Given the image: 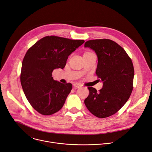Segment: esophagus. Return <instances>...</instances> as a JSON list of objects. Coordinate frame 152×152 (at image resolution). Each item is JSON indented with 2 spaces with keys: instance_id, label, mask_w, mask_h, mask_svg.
<instances>
[{
  "instance_id": "obj_1",
  "label": "esophagus",
  "mask_w": 152,
  "mask_h": 152,
  "mask_svg": "<svg viewBox=\"0 0 152 152\" xmlns=\"http://www.w3.org/2000/svg\"><path fill=\"white\" fill-rule=\"evenodd\" d=\"M73 86H74L75 87H77V88H79V87H81V85L78 84V83H74V84H73Z\"/></svg>"
}]
</instances>
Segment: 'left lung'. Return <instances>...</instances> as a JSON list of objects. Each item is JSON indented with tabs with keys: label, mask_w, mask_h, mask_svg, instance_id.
<instances>
[{
	"label": "left lung",
	"mask_w": 152,
	"mask_h": 152,
	"mask_svg": "<svg viewBox=\"0 0 152 152\" xmlns=\"http://www.w3.org/2000/svg\"><path fill=\"white\" fill-rule=\"evenodd\" d=\"M89 47L97 55L95 73L103 82L98 92L89 87L84 103L94 116L104 118L116 113L128 100L133 89L134 69L131 59L123 47L110 39L90 40Z\"/></svg>",
	"instance_id": "8db88e82"
}]
</instances>
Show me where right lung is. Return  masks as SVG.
I'll return each instance as SVG.
<instances>
[{
	"instance_id": "obj_1",
	"label": "right lung",
	"mask_w": 152,
	"mask_h": 152,
	"mask_svg": "<svg viewBox=\"0 0 152 152\" xmlns=\"http://www.w3.org/2000/svg\"><path fill=\"white\" fill-rule=\"evenodd\" d=\"M84 42V40L45 36L27 51L20 81L26 99L39 113L50 115L63 107L72 84L53 80L52 71L65 68L68 56Z\"/></svg>"
}]
</instances>
